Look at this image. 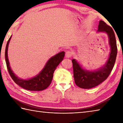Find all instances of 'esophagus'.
I'll list each match as a JSON object with an SVG mask.
<instances>
[{"mask_svg":"<svg viewBox=\"0 0 123 123\" xmlns=\"http://www.w3.org/2000/svg\"><path fill=\"white\" fill-rule=\"evenodd\" d=\"M72 52L71 51H67L66 53V55H65V56H66V57H67V58H69V57H70L72 56Z\"/></svg>","mask_w":123,"mask_h":123,"instance_id":"esophagus-1","label":"esophagus"}]
</instances>
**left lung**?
Wrapping results in <instances>:
<instances>
[{
	"label": "left lung",
	"mask_w": 123,
	"mask_h": 123,
	"mask_svg": "<svg viewBox=\"0 0 123 123\" xmlns=\"http://www.w3.org/2000/svg\"><path fill=\"white\" fill-rule=\"evenodd\" d=\"M98 31L99 32H105L109 35L110 45L111 46L110 57L104 67L93 72L84 70L75 60H72L74 81L75 84L80 88L89 89L100 84L109 77L115 63L117 54V47L113 29L105 22L100 20Z\"/></svg>",
	"instance_id": "8db88e82"
}]
</instances>
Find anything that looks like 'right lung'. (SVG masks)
<instances>
[{"mask_svg":"<svg viewBox=\"0 0 123 123\" xmlns=\"http://www.w3.org/2000/svg\"><path fill=\"white\" fill-rule=\"evenodd\" d=\"M11 38V36L8 40L6 46L5 57L8 72L12 80L20 87L29 91H39L46 89L51 84L54 71L57 66L63 59L64 54H65L64 51L60 52L53 57L50 58L45 64L42 71L38 75L29 80H22L18 78L14 74L9 65V62L7 57V48Z\"/></svg>","mask_w":123,"mask_h":123,"instance_id":"right-lung-1","label":"right lung"}]
</instances>
